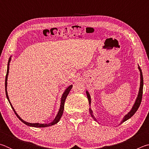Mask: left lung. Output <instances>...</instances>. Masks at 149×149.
Instances as JSON below:
<instances>
[{"mask_svg": "<svg viewBox=\"0 0 149 149\" xmlns=\"http://www.w3.org/2000/svg\"><path fill=\"white\" fill-rule=\"evenodd\" d=\"M139 71L141 73V84H140V89H139V94H138V97L137 98V100H136V101L135 102L134 105H133V107L132 108V110L130 111V112L128 113L127 115H125L124 118H123V120H122V122H121V123H122L123 122H125L126 120H127L128 119H130L131 117H132L133 115L135 114V113L137 112V110H138L139 107V106L141 103V100H142V97H143V74H142V72H141V68L139 66ZM87 93V98H88V100H89V103L91 104V97H90V95L89 93H88L87 91L86 92ZM90 111V113L91 114V116L94 118L95 120H96V119L95 118V117L93 116V112L92 110H91V108L89 109Z\"/></svg>", "mask_w": 149, "mask_h": 149, "instance_id": "obj_1", "label": "left lung"}]
</instances>
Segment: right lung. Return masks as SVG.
Masks as SVG:
<instances>
[{
	"label": "right lung",
	"instance_id": "obj_1",
	"mask_svg": "<svg viewBox=\"0 0 149 149\" xmlns=\"http://www.w3.org/2000/svg\"><path fill=\"white\" fill-rule=\"evenodd\" d=\"M10 62V59L8 60V67H7V72H6V79H5V91H6V97H7V99L10 102V104L11 107L12 109H13L14 112L15 114H16V116L19 118V120H21L22 122L25 124L27 125H29V126H31V127H48V126H50V125H54L56 124V123H58L60 121V119L61 118L62 114H63V112H64V102H65V99H66L68 95L69 94V93L70 91H71L72 88L73 87V85H70V86L67 88L66 89L64 93V94H63L62 97V99H61V104H60V110L58 111V114L56 115V118H55V119L52 121V122H50L49 123H28V122H25L24 120H23L21 118H20L18 115L17 114V113L16 112V111L14 110V108L12 107V105L11 104L10 102V100H9V98H8V93H7V91H6V87H7V78H8V72H9V63Z\"/></svg>",
	"mask_w": 149,
	"mask_h": 149
}]
</instances>
